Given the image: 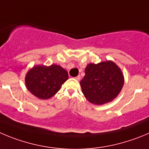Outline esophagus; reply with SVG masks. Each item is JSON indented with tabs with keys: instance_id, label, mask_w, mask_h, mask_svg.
<instances>
[{
	"instance_id": "34e87169",
	"label": "esophagus",
	"mask_w": 149,
	"mask_h": 149,
	"mask_svg": "<svg viewBox=\"0 0 149 149\" xmlns=\"http://www.w3.org/2000/svg\"><path fill=\"white\" fill-rule=\"evenodd\" d=\"M74 78H75L77 80H80V78H81V77H80V75H78V76H77V77H74Z\"/></svg>"
}]
</instances>
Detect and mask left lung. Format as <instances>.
Returning a JSON list of instances; mask_svg holds the SVG:
<instances>
[{
    "label": "left lung",
    "mask_w": 149,
    "mask_h": 149,
    "mask_svg": "<svg viewBox=\"0 0 149 149\" xmlns=\"http://www.w3.org/2000/svg\"><path fill=\"white\" fill-rule=\"evenodd\" d=\"M85 73L80 86L86 98L92 104L100 105L113 101L124 86L122 72L111 61L89 63Z\"/></svg>",
    "instance_id": "left-lung-1"
}]
</instances>
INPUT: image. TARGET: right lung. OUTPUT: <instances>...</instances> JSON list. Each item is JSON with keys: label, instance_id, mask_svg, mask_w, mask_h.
I'll return each mask as SVG.
<instances>
[{"label": "right lung", "instance_id": "obj_1", "mask_svg": "<svg viewBox=\"0 0 149 149\" xmlns=\"http://www.w3.org/2000/svg\"><path fill=\"white\" fill-rule=\"evenodd\" d=\"M68 78L67 72L59 65L36 66L27 72L25 85L35 97L47 100L60 90Z\"/></svg>", "mask_w": 149, "mask_h": 149}]
</instances>
